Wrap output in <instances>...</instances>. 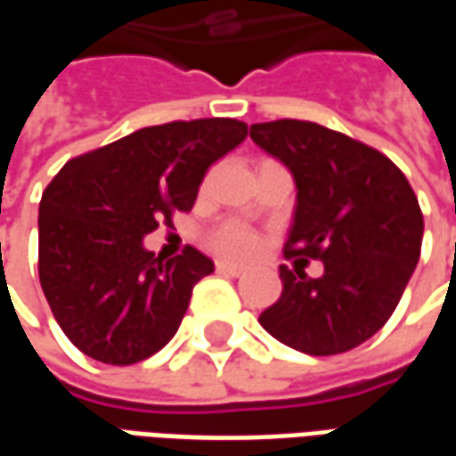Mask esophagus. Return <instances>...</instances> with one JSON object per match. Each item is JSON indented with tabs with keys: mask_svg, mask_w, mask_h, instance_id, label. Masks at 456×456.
Wrapping results in <instances>:
<instances>
[{
	"mask_svg": "<svg viewBox=\"0 0 456 456\" xmlns=\"http://www.w3.org/2000/svg\"><path fill=\"white\" fill-rule=\"evenodd\" d=\"M217 271L224 276H241L244 273V268L237 266V264H229V261H217Z\"/></svg>",
	"mask_w": 456,
	"mask_h": 456,
	"instance_id": "34e87169",
	"label": "esophagus"
}]
</instances>
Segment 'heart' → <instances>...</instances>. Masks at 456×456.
Wrapping results in <instances>:
<instances>
[{
  "label": "heart",
  "mask_w": 456,
  "mask_h": 456,
  "mask_svg": "<svg viewBox=\"0 0 456 456\" xmlns=\"http://www.w3.org/2000/svg\"><path fill=\"white\" fill-rule=\"evenodd\" d=\"M209 247L215 248L219 256L248 258L258 248V239L251 229L241 227L237 222H229L212 232Z\"/></svg>",
  "instance_id": "b5f03b06"
}]
</instances>
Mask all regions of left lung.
I'll return each instance as SVG.
<instances>
[{"label":"left lung","instance_id":"obj_1","mask_svg":"<svg viewBox=\"0 0 456 456\" xmlns=\"http://www.w3.org/2000/svg\"><path fill=\"white\" fill-rule=\"evenodd\" d=\"M251 139L296 180L286 256L325 264L320 278L281 266L283 293L258 322L303 354L349 352L388 322L418 266V198L381 151L315 121L251 124Z\"/></svg>","mask_w":456,"mask_h":456}]
</instances>
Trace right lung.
Listing matches in <instances>:
<instances>
[{"instance_id":"obj_1","label":"right lung","mask_w":456,"mask_h":456,"mask_svg":"<svg viewBox=\"0 0 456 456\" xmlns=\"http://www.w3.org/2000/svg\"><path fill=\"white\" fill-rule=\"evenodd\" d=\"M237 119L168 121L68 160L38 208V278L65 337L112 366L143 362L178 332L215 264L163 261L143 237L190 212L208 168L247 139Z\"/></svg>"}]
</instances>
